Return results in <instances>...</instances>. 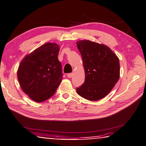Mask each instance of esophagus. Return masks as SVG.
<instances>
[{"label":"esophagus","instance_id":"34e87169","mask_svg":"<svg viewBox=\"0 0 146 146\" xmlns=\"http://www.w3.org/2000/svg\"><path fill=\"white\" fill-rule=\"evenodd\" d=\"M67 76L68 78H71L73 76V73H68L67 75Z\"/></svg>","mask_w":146,"mask_h":146}]
</instances>
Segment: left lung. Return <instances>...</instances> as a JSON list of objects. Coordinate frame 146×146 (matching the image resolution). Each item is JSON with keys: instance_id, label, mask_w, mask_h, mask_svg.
<instances>
[{"instance_id": "left-lung-1", "label": "left lung", "mask_w": 146, "mask_h": 146, "mask_svg": "<svg viewBox=\"0 0 146 146\" xmlns=\"http://www.w3.org/2000/svg\"><path fill=\"white\" fill-rule=\"evenodd\" d=\"M76 45L85 71V82L76 88V92L89 101H98L106 96L118 81L119 59L104 44L84 40Z\"/></svg>"}]
</instances>
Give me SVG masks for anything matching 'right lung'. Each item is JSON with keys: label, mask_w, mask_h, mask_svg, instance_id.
Returning <instances> with one entry per match:
<instances>
[{"label": "right lung", "mask_w": 146, "mask_h": 146, "mask_svg": "<svg viewBox=\"0 0 146 146\" xmlns=\"http://www.w3.org/2000/svg\"><path fill=\"white\" fill-rule=\"evenodd\" d=\"M59 45L45 43L27 54L18 67L17 77L23 91L36 102L50 98L62 79L58 56Z\"/></svg>", "instance_id": "1"}]
</instances>
